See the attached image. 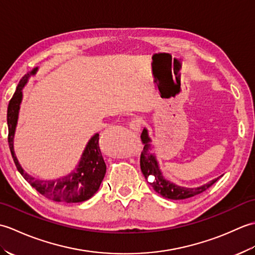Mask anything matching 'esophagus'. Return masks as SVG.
<instances>
[{
	"mask_svg": "<svg viewBox=\"0 0 255 255\" xmlns=\"http://www.w3.org/2000/svg\"><path fill=\"white\" fill-rule=\"evenodd\" d=\"M142 124H143L142 118L139 117V116H136V117H133L131 119L130 123H129V127H130L132 130H134V131H140Z\"/></svg>",
	"mask_w": 255,
	"mask_h": 255,
	"instance_id": "esophagus-1",
	"label": "esophagus"
}]
</instances>
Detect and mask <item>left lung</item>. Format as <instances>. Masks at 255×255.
<instances>
[{
  "instance_id": "1",
  "label": "left lung",
  "mask_w": 255,
  "mask_h": 255,
  "mask_svg": "<svg viewBox=\"0 0 255 255\" xmlns=\"http://www.w3.org/2000/svg\"><path fill=\"white\" fill-rule=\"evenodd\" d=\"M141 140L144 143L143 151L140 156V167L145 178H148L149 175L154 176V181L150 184L153 187L154 191L160 194L161 196L169 199H185L205 192L206 189H208L214 183L217 182L218 178L209 182L208 184H205L204 186L196 187V188H186L177 186L175 184H173L169 181H166L165 178L162 176V173L159 169L158 162H156L154 155L150 153V139L148 137V132L145 129L141 133Z\"/></svg>"
}]
</instances>
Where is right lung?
Listing matches in <instances>:
<instances>
[{
    "instance_id": "right-lung-1",
    "label": "right lung",
    "mask_w": 255,
    "mask_h": 255,
    "mask_svg": "<svg viewBox=\"0 0 255 255\" xmlns=\"http://www.w3.org/2000/svg\"><path fill=\"white\" fill-rule=\"evenodd\" d=\"M35 68L30 74H35ZM29 74H25L20 79L15 93L10 99L7 107V126L8 137L7 141L14 163L25 180L45 197L53 202L66 203H81L90 199L100 188L103 178L106 173V164L100 149V134L96 133L91 138L88 145L81 158L80 164L71 174L59 178L56 181H39L28 175L21 169L17 159H16L13 148V138L16 123H17L19 104L21 101V89L27 82Z\"/></svg>"
}]
</instances>
